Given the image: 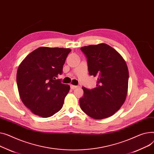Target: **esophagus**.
Returning <instances> with one entry per match:
<instances>
[{
  "instance_id": "34e87169",
  "label": "esophagus",
  "mask_w": 154,
  "mask_h": 154,
  "mask_svg": "<svg viewBox=\"0 0 154 154\" xmlns=\"http://www.w3.org/2000/svg\"><path fill=\"white\" fill-rule=\"evenodd\" d=\"M70 88H71L72 89H75V88H78V86H77V85H70Z\"/></svg>"
}]
</instances>
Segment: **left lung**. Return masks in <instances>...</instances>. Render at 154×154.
Returning <instances> with one entry per match:
<instances>
[{"mask_svg":"<svg viewBox=\"0 0 154 154\" xmlns=\"http://www.w3.org/2000/svg\"><path fill=\"white\" fill-rule=\"evenodd\" d=\"M80 49L87 58L89 74L98 80L93 89L82 87L84 95L79 100L80 108L95 119L110 117L124 104L127 97L129 71L126 61L105 43Z\"/></svg>","mask_w":154,"mask_h":154,"instance_id":"left-lung-1","label":"left lung"}]
</instances>
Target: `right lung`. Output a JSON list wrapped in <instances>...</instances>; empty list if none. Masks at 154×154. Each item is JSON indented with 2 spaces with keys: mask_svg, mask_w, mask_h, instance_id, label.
Instances as JSON below:
<instances>
[{
  "mask_svg": "<svg viewBox=\"0 0 154 154\" xmlns=\"http://www.w3.org/2000/svg\"><path fill=\"white\" fill-rule=\"evenodd\" d=\"M70 51L69 48L39 47L19 65L17 72L19 95L33 114L48 118L63 108L70 86L56 78L63 74Z\"/></svg>",
  "mask_w": 154,
  "mask_h": 154,
  "instance_id": "add662e5",
  "label": "right lung"
}]
</instances>
